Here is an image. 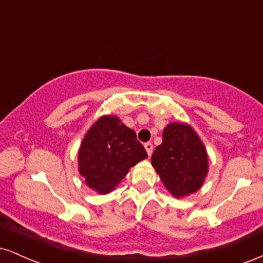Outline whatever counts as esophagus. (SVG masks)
<instances>
[{
    "instance_id": "obj_1",
    "label": "esophagus",
    "mask_w": 263,
    "mask_h": 263,
    "mask_svg": "<svg viewBox=\"0 0 263 263\" xmlns=\"http://www.w3.org/2000/svg\"><path fill=\"white\" fill-rule=\"evenodd\" d=\"M152 148H154V145H152L151 142H146V144H145V150H146L148 157L152 155Z\"/></svg>"
}]
</instances>
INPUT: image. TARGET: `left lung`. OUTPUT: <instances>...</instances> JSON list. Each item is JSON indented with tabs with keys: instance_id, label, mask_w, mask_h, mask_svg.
<instances>
[{
	"instance_id": "obj_1",
	"label": "left lung",
	"mask_w": 263,
	"mask_h": 263,
	"mask_svg": "<svg viewBox=\"0 0 263 263\" xmlns=\"http://www.w3.org/2000/svg\"><path fill=\"white\" fill-rule=\"evenodd\" d=\"M151 164L166 189L181 199L203 185L209 173V155L191 125L172 122L163 129L162 144L155 148Z\"/></svg>"
}]
</instances>
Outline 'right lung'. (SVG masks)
I'll list each match as a JSON object with an SVG mask.
<instances>
[{
    "label": "right lung",
    "mask_w": 263,
    "mask_h": 263,
    "mask_svg": "<svg viewBox=\"0 0 263 263\" xmlns=\"http://www.w3.org/2000/svg\"><path fill=\"white\" fill-rule=\"evenodd\" d=\"M147 158L137 134L117 116L100 117L86 132L78 151V170L90 189L109 194L132 167Z\"/></svg>",
    "instance_id": "1"
}]
</instances>
